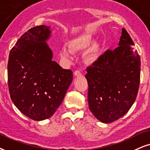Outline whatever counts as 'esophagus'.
I'll return each mask as SVG.
<instances>
[{"label":"esophagus","instance_id":"1","mask_svg":"<svg viewBox=\"0 0 150 150\" xmlns=\"http://www.w3.org/2000/svg\"><path fill=\"white\" fill-rule=\"evenodd\" d=\"M74 74L76 76H81V72L79 71V70H76V71H75Z\"/></svg>","mask_w":150,"mask_h":150}]
</instances>
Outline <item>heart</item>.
I'll return each instance as SVG.
<instances>
[{"label": "heart", "mask_w": 150, "mask_h": 150, "mask_svg": "<svg viewBox=\"0 0 150 150\" xmlns=\"http://www.w3.org/2000/svg\"><path fill=\"white\" fill-rule=\"evenodd\" d=\"M92 42V38L89 36H86L83 38H79L76 41H75L73 44H71V48L73 49L74 51H81V50L86 49L88 48L91 45ZM98 49L97 47L94 48L90 51L89 59L90 60H94L96 57H97V53ZM60 55L62 58L64 59H69L71 56V51L69 48L64 47L61 50Z\"/></svg>", "instance_id": "obj_1"}]
</instances>
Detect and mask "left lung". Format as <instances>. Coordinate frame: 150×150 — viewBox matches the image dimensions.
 <instances>
[{
	"label": "left lung",
	"mask_w": 150,
	"mask_h": 150,
	"mask_svg": "<svg viewBox=\"0 0 150 150\" xmlns=\"http://www.w3.org/2000/svg\"><path fill=\"white\" fill-rule=\"evenodd\" d=\"M119 47L107 50L87 68L89 108L98 120L110 123L125 115L134 104L140 84V58L125 28Z\"/></svg>",
	"instance_id": "8db88e82"
}]
</instances>
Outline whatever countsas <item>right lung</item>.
I'll list each match as a JSON object with an SVG mask.
<instances>
[{
  "instance_id": "right-lung-1",
  "label": "right lung",
  "mask_w": 150,
  "mask_h": 150,
  "mask_svg": "<svg viewBox=\"0 0 150 150\" xmlns=\"http://www.w3.org/2000/svg\"><path fill=\"white\" fill-rule=\"evenodd\" d=\"M50 26L32 28L11 49L7 78L11 99L23 115L36 121L48 119L62 103L73 80L70 69L53 61L47 41Z\"/></svg>"
}]
</instances>
